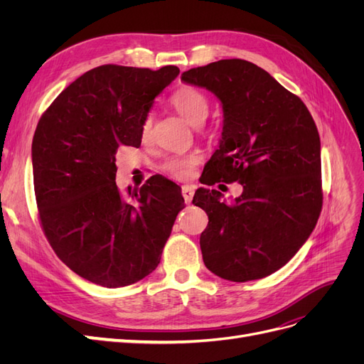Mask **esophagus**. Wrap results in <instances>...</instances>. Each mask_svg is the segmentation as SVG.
I'll use <instances>...</instances> for the list:
<instances>
[{"label": "esophagus", "mask_w": 364, "mask_h": 364, "mask_svg": "<svg viewBox=\"0 0 364 364\" xmlns=\"http://www.w3.org/2000/svg\"><path fill=\"white\" fill-rule=\"evenodd\" d=\"M182 196L186 203H191L194 196V186L193 185H183L182 186Z\"/></svg>", "instance_id": "34e87169"}]
</instances>
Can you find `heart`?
Listing matches in <instances>:
<instances>
[{"label":"heart","instance_id":"heart-1","mask_svg":"<svg viewBox=\"0 0 364 364\" xmlns=\"http://www.w3.org/2000/svg\"><path fill=\"white\" fill-rule=\"evenodd\" d=\"M170 102L178 114L191 126H202L209 114V100L200 90L194 86H183L176 91ZM153 132V117L147 115L141 124V139L149 142ZM199 164V156H171L164 162V170L176 179H188Z\"/></svg>","mask_w":364,"mask_h":364}]
</instances>
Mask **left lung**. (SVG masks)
I'll use <instances>...</instances> for the list:
<instances>
[{
	"instance_id": "left-lung-1",
	"label": "left lung",
	"mask_w": 364,
	"mask_h": 364,
	"mask_svg": "<svg viewBox=\"0 0 364 364\" xmlns=\"http://www.w3.org/2000/svg\"><path fill=\"white\" fill-rule=\"evenodd\" d=\"M182 80L211 91L223 107L222 138L202 183L243 186L230 203L220 202L217 190L194 194L193 203L209 218L200 235L205 266L234 282L269 277L304 246L321 214L314 119L299 97L243 59L188 70Z\"/></svg>"
}]
</instances>
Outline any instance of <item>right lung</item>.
<instances>
[{"label": "right lung", "mask_w": 364, "mask_h": 364, "mask_svg": "<svg viewBox=\"0 0 364 364\" xmlns=\"http://www.w3.org/2000/svg\"><path fill=\"white\" fill-rule=\"evenodd\" d=\"M179 74L102 65L58 95L41 117L31 144L33 182L43 232L79 277L126 287L158 267L183 197L153 176L121 193L117 150L141 146L153 100Z\"/></svg>", "instance_id": "1"}]
</instances>
